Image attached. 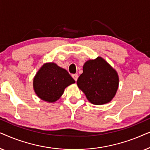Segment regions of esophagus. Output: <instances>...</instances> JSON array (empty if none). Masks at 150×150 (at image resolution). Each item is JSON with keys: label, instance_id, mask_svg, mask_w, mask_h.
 Wrapping results in <instances>:
<instances>
[{"label": "esophagus", "instance_id": "34e87169", "mask_svg": "<svg viewBox=\"0 0 150 150\" xmlns=\"http://www.w3.org/2000/svg\"><path fill=\"white\" fill-rule=\"evenodd\" d=\"M72 77H73V79H74V81H77V79H78V74H73L72 75Z\"/></svg>", "mask_w": 150, "mask_h": 150}]
</instances>
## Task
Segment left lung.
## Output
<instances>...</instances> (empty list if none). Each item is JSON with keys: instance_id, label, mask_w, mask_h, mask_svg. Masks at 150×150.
<instances>
[{"instance_id": "8db88e82", "label": "left lung", "mask_w": 150, "mask_h": 150, "mask_svg": "<svg viewBox=\"0 0 150 150\" xmlns=\"http://www.w3.org/2000/svg\"><path fill=\"white\" fill-rule=\"evenodd\" d=\"M117 71L102 57L86 61L77 85L89 102L95 105L107 104L113 99L119 87Z\"/></svg>"}]
</instances>
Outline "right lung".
I'll return each instance as SVG.
<instances>
[{"label": "right lung", "instance_id": "obj_1", "mask_svg": "<svg viewBox=\"0 0 150 150\" xmlns=\"http://www.w3.org/2000/svg\"><path fill=\"white\" fill-rule=\"evenodd\" d=\"M75 81L66 69L55 63H46L40 67L33 78V89L36 95L45 102L57 101L65 89Z\"/></svg>", "mask_w": 150, "mask_h": 150}]
</instances>
